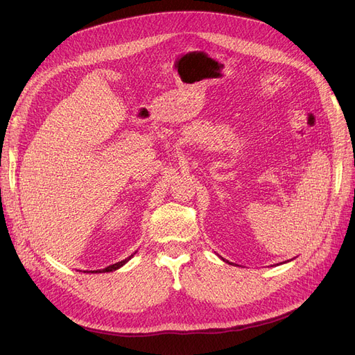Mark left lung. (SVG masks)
Segmentation results:
<instances>
[{
  "instance_id": "left-lung-1",
  "label": "left lung",
  "mask_w": 355,
  "mask_h": 355,
  "mask_svg": "<svg viewBox=\"0 0 355 355\" xmlns=\"http://www.w3.org/2000/svg\"><path fill=\"white\" fill-rule=\"evenodd\" d=\"M222 261H223V262H228V261H225V259H222Z\"/></svg>"
}]
</instances>
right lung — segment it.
<instances>
[{"label": "right lung", "mask_w": 355, "mask_h": 355, "mask_svg": "<svg viewBox=\"0 0 355 355\" xmlns=\"http://www.w3.org/2000/svg\"><path fill=\"white\" fill-rule=\"evenodd\" d=\"M135 253H136V252H135ZM135 253H133L132 256H128L127 259H124V261H121V262H116V263H114V265L106 266V268H103V270H96V271H84V272H87V274H101V272H111V271H116L118 268H121L123 265H125L128 261H130L132 257L135 256Z\"/></svg>", "instance_id": "right-lung-1"}]
</instances>
